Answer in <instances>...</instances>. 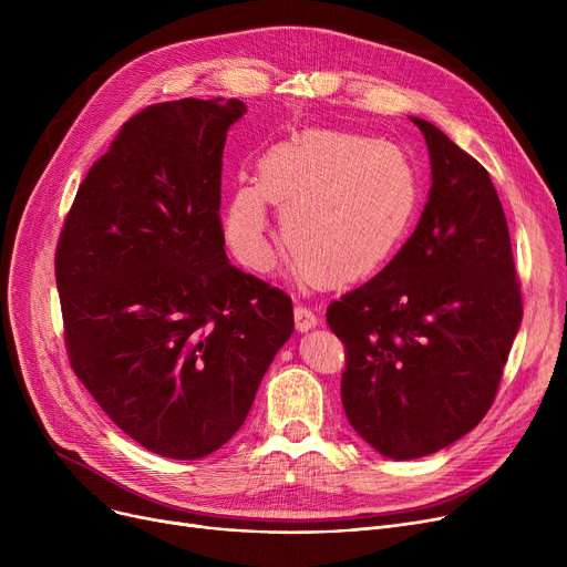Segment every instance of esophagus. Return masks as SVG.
I'll use <instances>...</instances> for the list:
<instances>
[{"mask_svg": "<svg viewBox=\"0 0 567 567\" xmlns=\"http://www.w3.org/2000/svg\"><path fill=\"white\" fill-rule=\"evenodd\" d=\"M293 321H296V331L306 333V331L315 329L319 319H317V315H315L308 306L296 303V306H293Z\"/></svg>", "mask_w": 567, "mask_h": 567, "instance_id": "1", "label": "esophagus"}]
</instances>
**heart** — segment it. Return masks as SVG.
Wrapping results in <instances>:
<instances>
[{
    "mask_svg": "<svg viewBox=\"0 0 567 567\" xmlns=\"http://www.w3.org/2000/svg\"><path fill=\"white\" fill-rule=\"evenodd\" d=\"M421 182L395 142L347 131H306L268 148L257 184H238L225 234L244 266L274 261L266 202L282 208L287 248L306 274L349 285L379 274L400 250L419 208Z\"/></svg>",
    "mask_w": 567,
    "mask_h": 567,
    "instance_id": "obj_1",
    "label": "heart"
}]
</instances>
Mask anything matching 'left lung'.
<instances>
[{
    "mask_svg": "<svg viewBox=\"0 0 567 567\" xmlns=\"http://www.w3.org/2000/svg\"><path fill=\"white\" fill-rule=\"evenodd\" d=\"M432 188L419 227L326 312L344 342L342 406L391 460L432 455L489 411L522 323L511 231L487 169L425 118Z\"/></svg>",
    "mask_w": 567,
    "mask_h": 567,
    "instance_id": "1",
    "label": "left lung"
}]
</instances>
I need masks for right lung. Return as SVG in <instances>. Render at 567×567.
Here are the masks:
<instances>
[{
    "instance_id": "obj_1",
    "label": "right lung",
    "mask_w": 567,
    "mask_h": 567,
    "mask_svg": "<svg viewBox=\"0 0 567 567\" xmlns=\"http://www.w3.org/2000/svg\"><path fill=\"white\" fill-rule=\"evenodd\" d=\"M244 112L182 99L131 116L54 252L73 372L118 430L169 460L238 432L293 331L289 296L225 255L223 148Z\"/></svg>"
}]
</instances>
